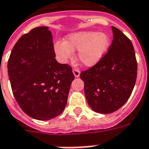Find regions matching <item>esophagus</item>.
Listing matches in <instances>:
<instances>
[{
  "instance_id": "34e87169",
  "label": "esophagus",
  "mask_w": 149,
  "mask_h": 149,
  "mask_svg": "<svg viewBox=\"0 0 149 149\" xmlns=\"http://www.w3.org/2000/svg\"><path fill=\"white\" fill-rule=\"evenodd\" d=\"M72 72H73V73H74V76L76 77H78L79 76H80V70L77 68H74V69H72Z\"/></svg>"
}]
</instances>
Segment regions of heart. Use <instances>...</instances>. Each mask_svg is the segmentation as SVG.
I'll list each match as a JSON object with an SVG mask.
<instances>
[{
    "label": "heart",
    "instance_id": "1",
    "mask_svg": "<svg viewBox=\"0 0 149 149\" xmlns=\"http://www.w3.org/2000/svg\"><path fill=\"white\" fill-rule=\"evenodd\" d=\"M110 38L104 33L80 31L68 35L64 42L54 43V51L61 62L72 58L73 50L79 49L78 58L86 66L98 63L107 51Z\"/></svg>",
    "mask_w": 149,
    "mask_h": 149
}]
</instances>
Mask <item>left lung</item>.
I'll return each instance as SVG.
<instances>
[{
	"mask_svg": "<svg viewBox=\"0 0 149 149\" xmlns=\"http://www.w3.org/2000/svg\"><path fill=\"white\" fill-rule=\"evenodd\" d=\"M113 41L100 61L81 72L89 107L100 114H111L127 102L137 74L133 44L126 35L112 26Z\"/></svg>",
	"mask_w": 149,
	"mask_h": 149,
	"instance_id": "8db88e82",
	"label": "left lung"
}]
</instances>
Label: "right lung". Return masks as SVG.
<instances>
[{
    "instance_id": "1",
    "label": "right lung",
    "mask_w": 149,
    "mask_h": 149,
    "mask_svg": "<svg viewBox=\"0 0 149 149\" xmlns=\"http://www.w3.org/2000/svg\"><path fill=\"white\" fill-rule=\"evenodd\" d=\"M53 36L47 27L24 34L8 61L13 95L24 113L49 120L62 113L74 74L68 64L55 59Z\"/></svg>"
}]
</instances>
